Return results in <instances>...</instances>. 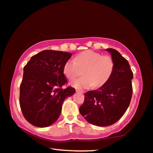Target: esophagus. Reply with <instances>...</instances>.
Listing matches in <instances>:
<instances>
[{
  "mask_svg": "<svg viewBox=\"0 0 153 153\" xmlns=\"http://www.w3.org/2000/svg\"><path fill=\"white\" fill-rule=\"evenodd\" d=\"M76 92H78V93H84V91H82V90H76Z\"/></svg>",
  "mask_w": 153,
  "mask_h": 153,
  "instance_id": "esophagus-1",
  "label": "esophagus"
}]
</instances>
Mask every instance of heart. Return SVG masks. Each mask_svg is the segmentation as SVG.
<instances>
[{"label":"heart","mask_w":153,"mask_h":153,"mask_svg":"<svg viewBox=\"0 0 153 153\" xmlns=\"http://www.w3.org/2000/svg\"><path fill=\"white\" fill-rule=\"evenodd\" d=\"M114 70V62L110 56H103L92 50L84 51L77 55L76 59H69L65 62L63 73L67 79L74 80L75 88H88L91 86L100 88L107 83Z\"/></svg>","instance_id":"heart-1"}]
</instances>
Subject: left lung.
<instances>
[{
    "instance_id": "left-lung-1",
    "label": "left lung",
    "mask_w": 153,
    "mask_h": 153,
    "mask_svg": "<svg viewBox=\"0 0 153 153\" xmlns=\"http://www.w3.org/2000/svg\"><path fill=\"white\" fill-rule=\"evenodd\" d=\"M114 62L110 79L99 89L86 92L79 112L91 124L106 127L115 123L129 107L133 88V72L127 60L117 50L108 48Z\"/></svg>"
}]
</instances>
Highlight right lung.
Returning a JSON list of instances; mask_svg holds the SVG:
<instances>
[{"mask_svg": "<svg viewBox=\"0 0 153 153\" xmlns=\"http://www.w3.org/2000/svg\"><path fill=\"white\" fill-rule=\"evenodd\" d=\"M72 54L43 50L33 56L24 67L20 88V105L26 120L35 127H46L55 123L65 99L76 89L69 86L63 67Z\"/></svg>", "mask_w": 153, "mask_h": 153, "instance_id": "add662e5", "label": "right lung"}]
</instances>
